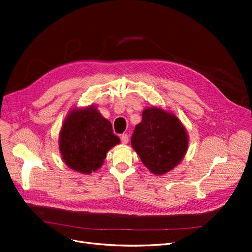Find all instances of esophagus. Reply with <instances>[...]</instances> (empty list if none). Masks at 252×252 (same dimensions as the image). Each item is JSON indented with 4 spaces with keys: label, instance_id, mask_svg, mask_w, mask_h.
<instances>
[{
    "label": "esophagus",
    "instance_id": "esophagus-1",
    "mask_svg": "<svg viewBox=\"0 0 252 252\" xmlns=\"http://www.w3.org/2000/svg\"><path fill=\"white\" fill-rule=\"evenodd\" d=\"M120 138H121V142L124 143V144L128 143V141H129V137H128L127 134H122Z\"/></svg>",
    "mask_w": 252,
    "mask_h": 252
}]
</instances>
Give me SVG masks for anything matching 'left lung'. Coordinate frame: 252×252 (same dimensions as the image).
<instances>
[{"label": "left lung", "mask_w": 252, "mask_h": 252, "mask_svg": "<svg viewBox=\"0 0 252 252\" xmlns=\"http://www.w3.org/2000/svg\"><path fill=\"white\" fill-rule=\"evenodd\" d=\"M131 145L144 165L154 175L160 176L183 159L188 148V135L175 115L147 108L142 113V122L133 131Z\"/></svg>", "instance_id": "obj_1"}]
</instances>
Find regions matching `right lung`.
I'll use <instances>...</instances> for the list:
<instances>
[{"label":"right lung","mask_w":252,"mask_h":252,"mask_svg":"<svg viewBox=\"0 0 252 252\" xmlns=\"http://www.w3.org/2000/svg\"><path fill=\"white\" fill-rule=\"evenodd\" d=\"M120 142L112 124L95 109L73 110L61 131L60 149L64 162L82 173L98 169L110 148Z\"/></svg>","instance_id":"right-lung-1"}]
</instances>
